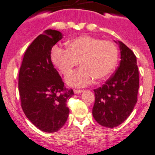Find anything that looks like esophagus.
Returning a JSON list of instances; mask_svg holds the SVG:
<instances>
[{"label": "esophagus", "instance_id": "34e87169", "mask_svg": "<svg viewBox=\"0 0 155 155\" xmlns=\"http://www.w3.org/2000/svg\"><path fill=\"white\" fill-rule=\"evenodd\" d=\"M74 92L76 94H79V93H81V92H83V90H81V89H74Z\"/></svg>", "mask_w": 155, "mask_h": 155}]
</instances>
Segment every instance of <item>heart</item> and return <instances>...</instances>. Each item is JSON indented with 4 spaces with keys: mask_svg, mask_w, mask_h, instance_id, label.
<instances>
[{
    "mask_svg": "<svg viewBox=\"0 0 155 155\" xmlns=\"http://www.w3.org/2000/svg\"><path fill=\"white\" fill-rule=\"evenodd\" d=\"M52 60L65 76L81 62L82 67L69 75L66 82L70 86L83 87L94 79L102 81L110 76L118 60V49L109 40L82 36L69 41L67 50L53 47Z\"/></svg>",
    "mask_w": 155,
    "mask_h": 155,
    "instance_id": "obj_1",
    "label": "heart"
}]
</instances>
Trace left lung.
I'll return each mask as SVG.
<instances>
[{
	"mask_svg": "<svg viewBox=\"0 0 155 155\" xmlns=\"http://www.w3.org/2000/svg\"><path fill=\"white\" fill-rule=\"evenodd\" d=\"M121 61L118 67L102 87L94 89L92 115L99 125L115 128L128 118L138 101L139 75L136 56L118 41Z\"/></svg>",
	"mask_w": 155,
	"mask_h": 155,
	"instance_id": "left-lung-1",
	"label": "left lung"
}]
</instances>
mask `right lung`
<instances>
[{
  "instance_id": "1",
  "label": "right lung",
  "mask_w": 155,
  "mask_h": 155,
  "mask_svg": "<svg viewBox=\"0 0 155 155\" xmlns=\"http://www.w3.org/2000/svg\"><path fill=\"white\" fill-rule=\"evenodd\" d=\"M61 39V33L51 29L40 34L27 47L19 71L23 111L45 132H56L65 125L69 113L66 101L74 94L64 86L51 60L52 48Z\"/></svg>"
}]
</instances>
